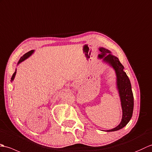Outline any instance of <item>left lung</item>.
Wrapping results in <instances>:
<instances>
[{"label":"left lung","mask_w":152,"mask_h":152,"mask_svg":"<svg viewBox=\"0 0 152 152\" xmlns=\"http://www.w3.org/2000/svg\"><path fill=\"white\" fill-rule=\"evenodd\" d=\"M99 50L101 53L98 55V58L102 59L103 63L112 67L115 72L116 89L119 94L122 110V120L118 126L112 129L106 131L107 132H111L122 129L129 123L133 112V94L129 77L124 72V67L118 57L113 55L110 50L102 47L99 48Z\"/></svg>","instance_id":"left-lung-1"}]
</instances>
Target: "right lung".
Wrapping results in <instances>:
<instances>
[{
	"label": "right lung",
	"mask_w": 152,
	"mask_h": 152,
	"mask_svg": "<svg viewBox=\"0 0 152 152\" xmlns=\"http://www.w3.org/2000/svg\"><path fill=\"white\" fill-rule=\"evenodd\" d=\"M34 52H35V50H30V51H28V53H26V54H25L24 55H23V56L21 57V58H20V59L19 60V61L18 62V64H17V66H18L20 63H21L22 62L24 61V60H25L26 59H27L28 58H29L30 56H32L33 54L34 53ZM16 72H17V69H15V72H14V73L13 74V75H12V78H11V82H12L13 80H14L15 75H16Z\"/></svg>",
	"instance_id": "obj_1"
}]
</instances>
